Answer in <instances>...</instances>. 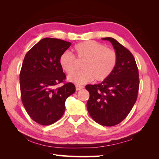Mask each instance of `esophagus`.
I'll use <instances>...</instances> for the list:
<instances>
[{"label":"esophagus","mask_w":159,"mask_h":159,"mask_svg":"<svg viewBox=\"0 0 159 159\" xmlns=\"http://www.w3.org/2000/svg\"><path fill=\"white\" fill-rule=\"evenodd\" d=\"M83 87L81 85H76V90H80L83 89Z\"/></svg>","instance_id":"34e87169"}]
</instances>
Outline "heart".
<instances>
[{"label": "heart", "mask_w": 159, "mask_h": 159, "mask_svg": "<svg viewBox=\"0 0 159 159\" xmlns=\"http://www.w3.org/2000/svg\"><path fill=\"white\" fill-rule=\"evenodd\" d=\"M76 57L85 60L82 64L83 70L68 76V80L77 85H83L95 79L102 81L114 71L117 63L115 51L106 48L105 45L93 41H87L76 44L74 48ZM61 68L66 74H71L76 69V60L73 55L65 51L59 58Z\"/></svg>", "instance_id": "b5f03b06"}]
</instances>
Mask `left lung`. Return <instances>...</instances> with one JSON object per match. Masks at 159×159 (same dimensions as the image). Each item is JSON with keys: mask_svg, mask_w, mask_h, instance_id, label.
I'll return each mask as SVG.
<instances>
[{"mask_svg": "<svg viewBox=\"0 0 159 159\" xmlns=\"http://www.w3.org/2000/svg\"><path fill=\"white\" fill-rule=\"evenodd\" d=\"M111 42L117 55L114 71L102 83L87 85L90 93L87 102L93 119L104 126H114L125 119L138 98L139 72L133 55L113 38H103Z\"/></svg>", "mask_w": 159, "mask_h": 159, "instance_id": "left-lung-1", "label": "left lung"}]
</instances>
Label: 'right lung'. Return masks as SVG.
Returning <instances> with one entry per match:
<instances>
[{
    "instance_id": "add662e5",
    "label": "right lung",
    "mask_w": 159,
    "mask_h": 159,
    "mask_svg": "<svg viewBox=\"0 0 159 159\" xmlns=\"http://www.w3.org/2000/svg\"><path fill=\"white\" fill-rule=\"evenodd\" d=\"M71 45L61 39L45 38L24 59L20 74L21 101L29 116L40 125L57 121L65 111L66 98L76 91L71 83L54 88L66 79L59 58Z\"/></svg>"
}]
</instances>
